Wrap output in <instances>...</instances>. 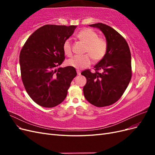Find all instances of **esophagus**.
I'll use <instances>...</instances> for the list:
<instances>
[{
    "label": "esophagus",
    "mask_w": 155,
    "mask_h": 155,
    "mask_svg": "<svg viewBox=\"0 0 155 155\" xmlns=\"http://www.w3.org/2000/svg\"><path fill=\"white\" fill-rule=\"evenodd\" d=\"M77 74L78 75H81V71L79 70H77Z\"/></svg>",
    "instance_id": "1"
}]
</instances>
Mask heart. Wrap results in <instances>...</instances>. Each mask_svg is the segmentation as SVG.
Listing matches in <instances>:
<instances>
[{"label": "heart", "mask_w": 155, "mask_h": 155, "mask_svg": "<svg viewBox=\"0 0 155 155\" xmlns=\"http://www.w3.org/2000/svg\"><path fill=\"white\" fill-rule=\"evenodd\" d=\"M78 38L86 44L85 55H74L67 61V65L77 69L86 68L92 63V58L100 61L104 58L107 50V43L102 37H98L97 33L91 28H85L78 33ZM63 51L67 56H71L72 46L70 39L64 42Z\"/></svg>", "instance_id": "obj_1"}]
</instances>
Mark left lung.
<instances>
[{"mask_svg":"<svg viewBox=\"0 0 155 155\" xmlns=\"http://www.w3.org/2000/svg\"><path fill=\"white\" fill-rule=\"evenodd\" d=\"M89 26L103 32L107 43V50L104 58L94 66V73L90 70L81 72L87 78L83 94L93 105L109 106L120 99L130 81V51L125 39L110 26L103 23Z\"/></svg>","mask_w":155,"mask_h":155,"instance_id":"8db88e82","label":"left lung"}]
</instances>
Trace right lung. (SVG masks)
<instances>
[{
	"label": "right lung",
	"instance_id": "add662e5",
	"mask_svg": "<svg viewBox=\"0 0 155 155\" xmlns=\"http://www.w3.org/2000/svg\"><path fill=\"white\" fill-rule=\"evenodd\" d=\"M76 27L45 25L28 37L21 51L22 83L30 97L42 107L51 108L62 103L77 76L74 67L56 68L64 59V42Z\"/></svg>",
	"mask_w": 155,
	"mask_h": 155
}]
</instances>
